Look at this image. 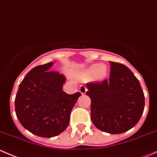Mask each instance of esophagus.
I'll return each mask as SVG.
<instances>
[{
	"mask_svg": "<svg viewBox=\"0 0 157 157\" xmlns=\"http://www.w3.org/2000/svg\"><path fill=\"white\" fill-rule=\"evenodd\" d=\"M87 87L85 86V85H81L80 87H79V91H80V93H82V94H85L87 91Z\"/></svg>",
	"mask_w": 157,
	"mask_h": 157,
	"instance_id": "1",
	"label": "esophagus"
}]
</instances>
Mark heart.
<instances>
[{
    "label": "heart",
    "instance_id": "b5f03b06",
    "mask_svg": "<svg viewBox=\"0 0 157 157\" xmlns=\"http://www.w3.org/2000/svg\"><path fill=\"white\" fill-rule=\"evenodd\" d=\"M107 74H108V69L105 65H92L82 72V77L88 78L92 75V77L94 79L101 80V79L105 78Z\"/></svg>",
    "mask_w": 157,
    "mask_h": 157
}]
</instances>
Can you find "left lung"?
<instances>
[{"label":"left lung","instance_id":"1","mask_svg":"<svg viewBox=\"0 0 157 157\" xmlns=\"http://www.w3.org/2000/svg\"><path fill=\"white\" fill-rule=\"evenodd\" d=\"M109 80L87 83L91 119L101 131L117 134L135 126L144 112L145 100L139 80L126 66L109 62Z\"/></svg>","mask_w":157,"mask_h":157}]
</instances>
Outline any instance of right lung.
<instances>
[{
	"label": "right lung",
	"mask_w": 157,
	"mask_h": 157,
	"mask_svg": "<svg viewBox=\"0 0 157 157\" xmlns=\"http://www.w3.org/2000/svg\"><path fill=\"white\" fill-rule=\"evenodd\" d=\"M53 63L34 67L20 84L15 111L20 123L36 136L52 137L67 128L70 114L81 93L63 91L64 75L51 71Z\"/></svg>",
	"instance_id": "1"
}]
</instances>
